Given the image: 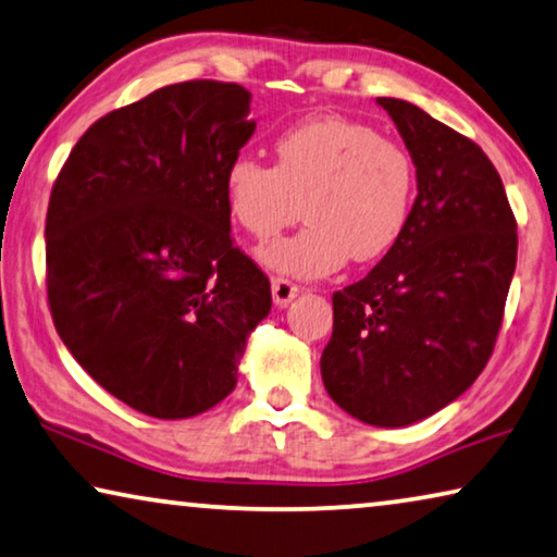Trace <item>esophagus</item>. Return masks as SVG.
Here are the masks:
<instances>
[{
    "label": "esophagus",
    "instance_id": "34e87169",
    "mask_svg": "<svg viewBox=\"0 0 557 557\" xmlns=\"http://www.w3.org/2000/svg\"><path fill=\"white\" fill-rule=\"evenodd\" d=\"M297 295H300V287L293 285L289 280H282V277L272 280V300H275L277 307H287Z\"/></svg>",
    "mask_w": 557,
    "mask_h": 557
}]
</instances>
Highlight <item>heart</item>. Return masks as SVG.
I'll use <instances>...</instances> for the list:
<instances>
[{
    "label": "heart",
    "mask_w": 557,
    "mask_h": 557,
    "mask_svg": "<svg viewBox=\"0 0 557 557\" xmlns=\"http://www.w3.org/2000/svg\"><path fill=\"white\" fill-rule=\"evenodd\" d=\"M275 164L237 154L222 172L232 222L268 243L302 214L307 225L260 252L264 268L320 280L350 260L387 255L408 227L414 164L408 149L347 117H312L280 132Z\"/></svg>",
    "instance_id": "heart-1"
}]
</instances>
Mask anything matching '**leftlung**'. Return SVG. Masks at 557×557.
<instances>
[{"mask_svg": "<svg viewBox=\"0 0 557 557\" xmlns=\"http://www.w3.org/2000/svg\"><path fill=\"white\" fill-rule=\"evenodd\" d=\"M377 104L408 147L418 197L393 250L332 295L320 370L347 414L405 428L458 400L491 360L518 227L500 174L472 139L405 99Z\"/></svg>", "mask_w": 557, "mask_h": 557, "instance_id": "obj_1", "label": "left lung"}]
</instances>
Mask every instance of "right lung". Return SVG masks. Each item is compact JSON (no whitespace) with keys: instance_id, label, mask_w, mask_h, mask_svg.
<instances>
[{"instance_id":"add662e5","label":"right lung","mask_w":557,"mask_h":557,"mask_svg":"<svg viewBox=\"0 0 557 557\" xmlns=\"http://www.w3.org/2000/svg\"><path fill=\"white\" fill-rule=\"evenodd\" d=\"M232 82L170 85L97 120L47 210V295L66 350L107 393L160 420L237 385L270 280L232 245L222 172L252 137Z\"/></svg>"}]
</instances>
